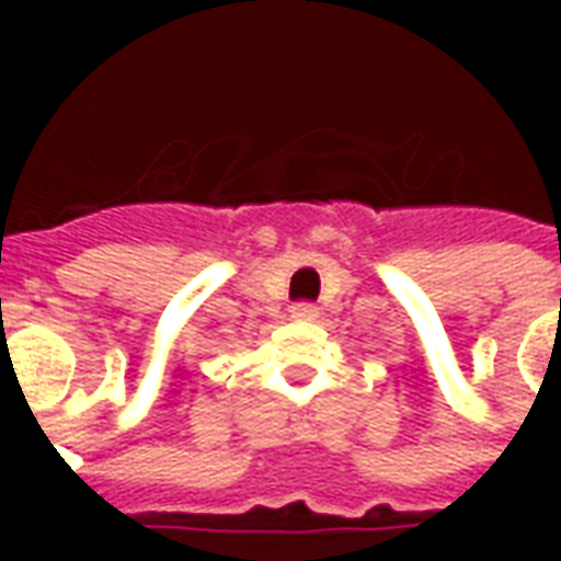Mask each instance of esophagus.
Masks as SVG:
<instances>
[{
	"instance_id": "1",
	"label": "esophagus",
	"mask_w": 561,
	"mask_h": 561,
	"mask_svg": "<svg viewBox=\"0 0 561 561\" xmlns=\"http://www.w3.org/2000/svg\"><path fill=\"white\" fill-rule=\"evenodd\" d=\"M291 318H294V321H316V318H318V306H312V304L291 306Z\"/></svg>"
}]
</instances>
